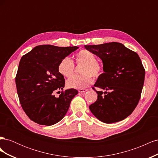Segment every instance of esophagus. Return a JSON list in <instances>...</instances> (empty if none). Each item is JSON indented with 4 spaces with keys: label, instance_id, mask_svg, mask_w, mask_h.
I'll use <instances>...</instances> for the list:
<instances>
[{
    "label": "esophagus",
    "instance_id": "obj_1",
    "mask_svg": "<svg viewBox=\"0 0 158 158\" xmlns=\"http://www.w3.org/2000/svg\"><path fill=\"white\" fill-rule=\"evenodd\" d=\"M86 91H87V89H78V92L81 94H84L86 92Z\"/></svg>",
    "mask_w": 158,
    "mask_h": 158
}]
</instances>
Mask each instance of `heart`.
<instances>
[{
	"instance_id": "1",
	"label": "heart",
	"mask_w": 158,
	"mask_h": 158,
	"mask_svg": "<svg viewBox=\"0 0 158 158\" xmlns=\"http://www.w3.org/2000/svg\"><path fill=\"white\" fill-rule=\"evenodd\" d=\"M75 61L78 64H84L81 70L82 76H71L66 80V86L69 88L84 89L92 84L94 78H98L102 74L103 66L92 51L82 49L75 55ZM59 73L65 77L74 73V64L69 57H64L58 64Z\"/></svg>"
}]
</instances>
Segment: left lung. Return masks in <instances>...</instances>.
<instances>
[{
  "label": "left lung",
  "mask_w": 158,
  "mask_h": 158,
  "mask_svg": "<svg viewBox=\"0 0 158 158\" xmlns=\"http://www.w3.org/2000/svg\"><path fill=\"white\" fill-rule=\"evenodd\" d=\"M85 49L103 61L104 73L94 86L106 91H97V101L89 108L94 116L105 123L126 118L133 112L141 97L145 69L136 52L120 43L85 45Z\"/></svg>",
  "instance_id": "8db88e82"
}]
</instances>
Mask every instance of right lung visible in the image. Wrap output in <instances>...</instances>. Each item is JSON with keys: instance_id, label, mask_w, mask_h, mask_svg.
Segmentation results:
<instances>
[{"instance_id": "obj_1", "label": "right lung", "mask_w": 158, "mask_h": 158, "mask_svg": "<svg viewBox=\"0 0 158 158\" xmlns=\"http://www.w3.org/2000/svg\"><path fill=\"white\" fill-rule=\"evenodd\" d=\"M78 48L43 45L22 56L15 78L17 93L23 110L33 122L52 125L67 113L78 90H63L65 81L58 64ZM56 92H61L59 98L54 96Z\"/></svg>"}]
</instances>
